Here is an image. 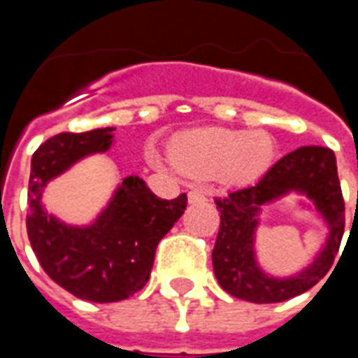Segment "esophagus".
Here are the masks:
<instances>
[{
	"label": "esophagus",
	"instance_id": "obj_1",
	"mask_svg": "<svg viewBox=\"0 0 358 358\" xmlns=\"http://www.w3.org/2000/svg\"><path fill=\"white\" fill-rule=\"evenodd\" d=\"M205 199H207V197H205V194L199 192V189H192V192L187 194V201L192 203V205H194V203H203Z\"/></svg>",
	"mask_w": 358,
	"mask_h": 358
}]
</instances>
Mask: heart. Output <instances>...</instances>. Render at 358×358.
Listing matches in <instances>:
<instances>
[{
  "label": "heart",
  "mask_w": 358,
  "mask_h": 358,
  "mask_svg": "<svg viewBox=\"0 0 358 358\" xmlns=\"http://www.w3.org/2000/svg\"><path fill=\"white\" fill-rule=\"evenodd\" d=\"M151 157L159 161L155 151ZM171 157L184 174L243 184L259 178L272 164L274 141L266 132L197 128L172 140Z\"/></svg>",
  "instance_id": "heart-1"
}]
</instances>
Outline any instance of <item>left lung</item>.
<instances>
[{
	"mask_svg": "<svg viewBox=\"0 0 358 358\" xmlns=\"http://www.w3.org/2000/svg\"><path fill=\"white\" fill-rule=\"evenodd\" d=\"M297 194L298 204L327 226V240L303 269L287 277L270 275L258 263L256 230L264 204ZM220 230L213 249V268L220 287L249 303H282L307 292L330 270L345 228V203L336 155L328 148L307 145L282 157L255 186L217 199Z\"/></svg>",
	"mask_w": 358,
	"mask_h": 358,
	"instance_id": "8db88e82",
	"label": "left lung"
}]
</instances>
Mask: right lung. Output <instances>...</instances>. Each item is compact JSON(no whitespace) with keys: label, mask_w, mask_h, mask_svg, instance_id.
Instances as JSON below:
<instances>
[{"label":"right lung","mask_w":358,"mask_h":358,"mask_svg":"<svg viewBox=\"0 0 358 358\" xmlns=\"http://www.w3.org/2000/svg\"><path fill=\"white\" fill-rule=\"evenodd\" d=\"M113 126L63 132L32 155L27 230L45 274L78 299L115 303L148 284L155 249L186 210V194L157 197L140 176H126L88 224H71L45 209L42 195L55 180L90 155L115 143Z\"/></svg>","instance_id":"right-lung-1"}]
</instances>
